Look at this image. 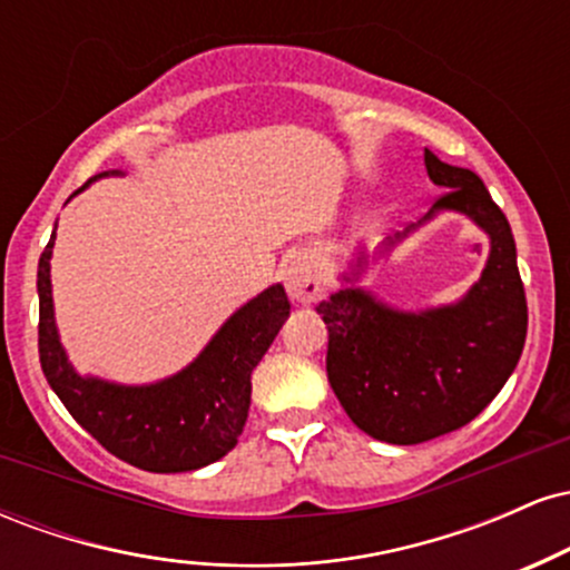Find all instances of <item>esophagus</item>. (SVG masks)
Masks as SVG:
<instances>
[{
  "label": "esophagus",
  "mask_w": 570,
  "mask_h": 570,
  "mask_svg": "<svg viewBox=\"0 0 570 570\" xmlns=\"http://www.w3.org/2000/svg\"><path fill=\"white\" fill-rule=\"evenodd\" d=\"M284 284L294 303H303V305L316 303L324 292L322 273H318V267L313 265V259L307 257H292L289 263H286Z\"/></svg>",
  "instance_id": "obj_1"
}]
</instances>
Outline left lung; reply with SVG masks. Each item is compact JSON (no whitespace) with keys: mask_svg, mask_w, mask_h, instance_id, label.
<instances>
[{"mask_svg":"<svg viewBox=\"0 0 570 570\" xmlns=\"http://www.w3.org/2000/svg\"><path fill=\"white\" fill-rule=\"evenodd\" d=\"M429 179L448 193L417 225L440 212L466 214L488 233L490 254L476 284L453 305L396 311L358 286L318 303L330 348L326 377L364 434L391 444H421L466 426L509 381L528 332V303L517 271L512 227L482 179L448 166L431 149ZM417 225L385 240V252ZM367 254L356 259L358 276Z\"/></svg>","mask_w":570,"mask_h":570,"instance_id":"obj_1","label":"left lung"}]
</instances>
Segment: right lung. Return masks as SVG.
<instances>
[{
    "instance_id": "right-lung-1",
    "label": "right lung",
    "mask_w": 570,
    "mask_h": 570,
    "mask_svg": "<svg viewBox=\"0 0 570 570\" xmlns=\"http://www.w3.org/2000/svg\"><path fill=\"white\" fill-rule=\"evenodd\" d=\"M109 174L120 171L98 176ZM53 240L56 230L37 267L39 362L71 417L109 453L144 472H195L230 453L246 426L252 372L289 316L284 286H271L238 307L181 372L160 383L120 385L77 375L69 364L53 316Z\"/></svg>"
}]
</instances>
